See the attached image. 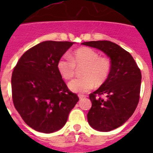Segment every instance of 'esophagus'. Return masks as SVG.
I'll use <instances>...</instances> for the list:
<instances>
[{"label": "esophagus", "mask_w": 153, "mask_h": 153, "mask_svg": "<svg viewBox=\"0 0 153 153\" xmlns=\"http://www.w3.org/2000/svg\"><path fill=\"white\" fill-rule=\"evenodd\" d=\"M85 96H83V95H79V100H83V99L85 98Z\"/></svg>", "instance_id": "obj_1"}]
</instances>
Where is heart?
<instances>
[{"mask_svg": "<svg viewBox=\"0 0 153 153\" xmlns=\"http://www.w3.org/2000/svg\"><path fill=\"white\" fill-rule=\"evenodd\" d=\"M76 67H84L81 71L83 77L76 78L69 83V89L74 93H85L95 86L106 82L111 70L110 62L100 57L99 53L89 47H82L73 53L71 57L62 56L57 62V70L65 79H70L76 72Z\"/></svg>", "mask_w": 153, "mask_h": 153, "instance_id": "b5f03b06", "label": "heart"}]
</instances>
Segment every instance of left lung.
Segmentation results:
<instances>
[{"instance_id": "8db88e82", "label": "left lung", "mask_w": 153, "mask_h": 153, "mask_svg": "<svg viewBox=\"0 0 153 153\" xmlns=\"http://www.w3.org/2000/svg\"><path fill=\"white\" fill-rule=\"evenodd\" d=\"M82 44L102 51L110 59L107 79L90 94L92 106L87 114L92 128L109 132L121 126L134 113L140 100L141 72L130 53L115 43L99 40Z\"/></svg>"}]
</instances>
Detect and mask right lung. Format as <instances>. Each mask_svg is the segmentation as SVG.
Masks as SVG:
<instances>
[{"label":"right lung","mask_w":153,"mask_h":153,"mask_svg":"<svg viewBox=\"0 0 153 153\" xmlns=\"http://www.w3.org/2000/svg\"><path fill=\"white\" fill-rule=\"evenodd\" d=\"M74 42L44 41L22 55L11 77L14 107L24 121L44 133L63 127L79 101L57 70V62Z\"/></svg>","instance_id":"obj_1"}]
</instances>
